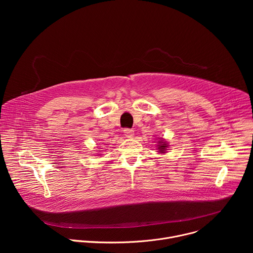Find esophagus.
<instances>
[{
	"mask_svg": "<svg viewBox=\"0 0 253 253\" xmlns=\"http://www.w3.org/2000/svg\"><path fill=\"white\" fill-rule=\"evenodd\" d=\"M123 132H124V135H125L127 138H132V137L134 136V130H132V129L126 128V129L123 130Z\"/></svg>",
	"mask_w": 253,
	"mask_h": 253,
	"instance_id": "34e87169",
	"label": "esophagus"
}]
</instances>
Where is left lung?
<instances>
[{
  "instance_id": "8db88e82",
  "label": "left lung",
  "mask_w": 253,
  "mask_h": 253,
  "mask_svg": "<svg viewBox=\"0 0 253 253\" xmlns=\"http://www.w3.org/2000/svg\"><path fill=\"white\" fill-rule=\"evenodd\" d=\"M158 152L159 153H165V151L167 150L166 148L168 147V143L164 140V139H160L159 141H158Z\"/></svg>"
}]
</instances>
